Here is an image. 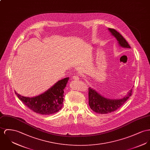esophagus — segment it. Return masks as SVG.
<instances>
[{"instance_id":"34e87169","label":"esophagus","mask_w":150,"mask_h":150,"mask_svg":"<svg viewBox=\"0 0 150 150\" xmlns=\"http://www.w3.org/2000/svg\"><path fill=\"white\" fill-rule=\"evenodd\" d=\"M73 79L75 80V81H78L79 79V77L77 75H75V76H73Z\"/></svg>"}]
</instances>
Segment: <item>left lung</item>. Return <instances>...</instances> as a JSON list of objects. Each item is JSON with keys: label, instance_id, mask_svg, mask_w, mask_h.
<instances>
[{"label": "left lung", "instance_id": "left-lung-1", "mask_svg": "<svg viewBox=\"0 0 150 150\" xmlns=\"http://www.w3.org/2000/svg\"><path fill=\"white\" fill-rule=\"evenodd\" d=\"M108 30L116 39L120 46L127 48H131L126 39L115 29L108 28ZM132 91V89L130 90L127 95L122 99H110L104 98L99 92L90 87L88 88V104L92 111L96 113L101 114L111 113L116 111L127 101L131 96Z\"/></svg>", "mask_w": 150, "mask_h": 150}]
</instances>
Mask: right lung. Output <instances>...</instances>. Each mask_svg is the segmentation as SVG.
<instances>
[{
  "label": "right lung",
  "mask_w": 150,
  "mask_h": 150,
  "mask_svg": "<svg viewBox=\"0 0 150 150\" xmlns=\"http://www.w3.org/2000/svg\"><path fill=\"white\" fill-rule=\"evenodd\" d=\"M69 78L57 81L46 92L35 97H25L15 93L27 107L36 113L42 115L55 114L60 110L63 105L64 89Z\"/></svg>",
  "instance_id": "add662e5"
}]
</instances>
